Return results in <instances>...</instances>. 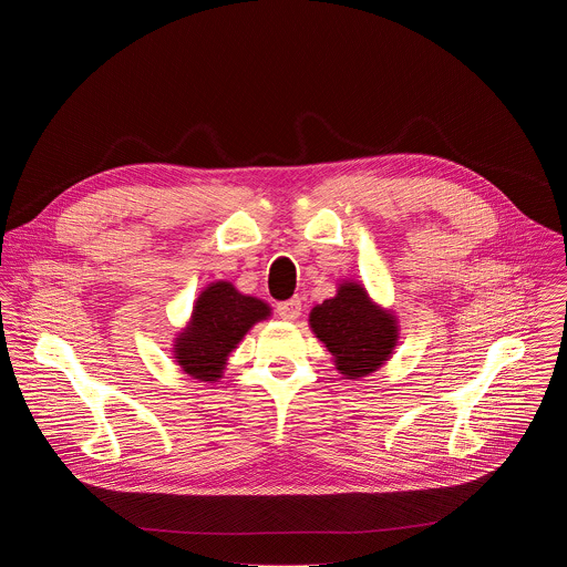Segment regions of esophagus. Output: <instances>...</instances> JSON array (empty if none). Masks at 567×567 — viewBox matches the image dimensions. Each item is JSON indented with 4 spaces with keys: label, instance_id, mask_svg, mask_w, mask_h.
Listing matches in <instances>:
<instances>
[{
    "label": "esophagus",
    "instance_id": "esophagus-1",
    "mask_svg": "<svg viewBox=\"0 0 567 567\" xmlns=\"http://www.w3.org/2000/svg\"><path fill=\"white\" fill-rule=\"evenodd\" d=\"M276 311L282 320H296L302 311V305H300V298H291V300H285V302H278L276 305Z\"/></svg>",
    "mask_w": 567,
    "mask_h": 567
}]
</instances>
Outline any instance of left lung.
<instances>
[{
    "label": "left lung",
    "instance_id": "8db88e82",
    "mask_svg": "<svg viewBox=\"0 0 567 567\" xmlns=\"http://www.w3.org/2000/svg\"><path fill=\"white\" fill-rule=\"evenodd\" d=\"M309 326L346 379H361L381 368L399 339L396 318L374 305L357 282H343L334 298L316 305Z\"/></svg>",
    "mask_w": 567,
    "mask_h": 567
}]
</instances>
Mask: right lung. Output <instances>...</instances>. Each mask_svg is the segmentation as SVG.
Listing matches in <instances>:
<instances>
[{
	"mask_svg": "<svg viewBox=\"0 0 567 567\" xmlns=\"http://www.w3.org/2000/svg\"><path fill=\"white\" fill-rule=\"evenodd\" d=\"M269 313L267 302L239 293L230 282L208 285L195 300L188 328L175 341L177 363L193 379L217 381L241 337Z\"/></svg>",
	"mask_w": 567,
	"mask_h": 567,
	"instance_id": "obj_1",
	"label": "right lung"
}]
</instances>
